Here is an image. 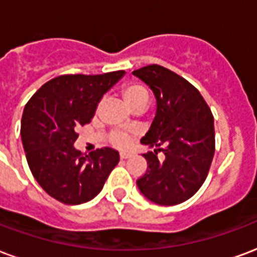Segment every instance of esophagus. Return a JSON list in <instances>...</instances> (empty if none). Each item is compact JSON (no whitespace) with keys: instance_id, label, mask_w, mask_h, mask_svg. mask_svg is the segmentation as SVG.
Wrapping results in <instances>:
<instances>
[{"instance_id":"obj_1","label":"esophagus","mask_w":257,"mask_h":257,"mask_svg":"<svg viewBox=\"0 0 257 257\" xmlns=\"http://www.w3.org/2000/svg\"><path fill=\"white\" fill-rule=\"evenodd\" d=\"M129 157H131V154L129 153H119V158H121V159H126V158Z\"/></svg>"}]
</instances>
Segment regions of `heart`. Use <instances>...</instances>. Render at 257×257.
I'll list each match as a JSON object with an SVG mask.
<instances>
[{"instance_id": "heart-1", "label": "heart", "mask_w": 257, "mask_h": 257, "mask_svg": "<svg viewBox=\"0 0 257 257\" xmlns=\"http://www.w3.org/2000/svg\"><path fill=\"white\" fill-rule=\"evenodd\" d=\"M122 96L131 107H135L140 102L148 100V92L146 91V88L140 84H136V83H128V84L123 85ZM109 139L110 143L115 146V147L123 148L128 147L131 144V136L126 134H122V132H113L110 135Z\"/></svg>"}]
</instances>
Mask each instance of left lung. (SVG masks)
I'll return each instance as SVG.
<instances>
[{
  "label": "left lung",
  "mask_w": 257,
  "mask_h": 257,
  "mask_svg": "<svg viewBox=\"0 0 257 257\" xmlns=\"http://www.w3.org/2000/svg\"><path fill=\"white\" fill-rule=\"evenodd\" d=\"M153 90L157 113L140 142L147 172L138 180L140 192L159 206L188 200L206 181L215 153L214 117L200 92L184 77L161 65L132 72ZM158 152H163L159 160Z\"/></svg>",
  "instance_id": "8db88e82"
}]
</instances>
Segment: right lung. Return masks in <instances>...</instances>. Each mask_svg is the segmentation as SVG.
Returning <instances> with one entry per match:
<instances>
[{"label": "right lung", "mask_w": 257, "mask_h": 257, "mask_svg": "<svg viewBox=\"0 0 257 257\" xmlns=\"http://www.w3.org/2000/svg\"><path fill=\"white\" fill-rule=\"evenodd\" d=\"M125 75H62L32 95L22 117V142L32 176L64 204L94 199L118 163V151L98 148L90 155L75 148L76 131L94 117L98 103Z\"/></svg>", "instance_id": "right-lung-1"}]
</instances>
